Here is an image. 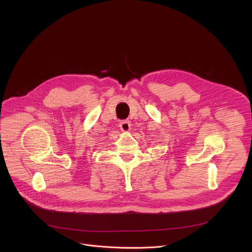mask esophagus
<instances>
[{
  "mask_svg": "<svg viewBox=\"0 0 252 252\" xmlns=\"http://www.w3.org/2000/svg\"><path fill=\"white\" fill-rule=\"evenodd\" d=\"M119 127L123 131H128L130 129V124L128 121H123L119 123Z\"/></svg>",
  "mask_w": 252,
  "mask_h": 252,
  "instance_id": "esophagus-1",
  "label": "esophagus"
}]
</instances>
